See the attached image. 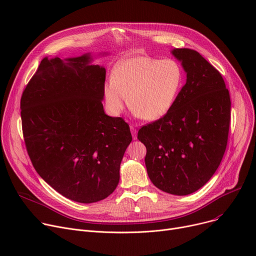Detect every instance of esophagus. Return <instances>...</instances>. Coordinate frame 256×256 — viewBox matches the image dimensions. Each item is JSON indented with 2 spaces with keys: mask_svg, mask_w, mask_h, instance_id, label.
I'll list each match as a JSON object with an SVG mask.
<instances>
[{
  "mask_svg": "<svg viewBox=\"0 0 256 256\" xmlns=\"http://www.w3.org/2000/svg\"><path fill=\"white\" fill-rule=\"evenodd\" d=\"M130 130H132V139L136 140L137 139V130H136V128L134 126H130Z\"/></svg>",
  "mask_w": 256,
  "mask_h": 256,
  "instance_id": "34e87169",
  "label": "esophagus"
}]
</instances>
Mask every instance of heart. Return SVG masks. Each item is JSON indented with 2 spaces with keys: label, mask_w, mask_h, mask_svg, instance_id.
<instances>
[{
  "label": "heart",
  "mask_w": 256,
  "mask_h": 256,
  "mask_svg": "<svg viewBox=\"0 0 256 256\" xmlns=\"http://www.w3.org/2000/svg\"><path fill=\"white\" fill-rule=\"evenodd\" d=\"M182 82L184 70L176 60L147 56L128 58L116 65L113 78L104 83V102L114 115L122 112L130 102L135 115L156 120L169 112Z\"/></svg>",
  "instance_id": "obj_1"
}]
</instances>
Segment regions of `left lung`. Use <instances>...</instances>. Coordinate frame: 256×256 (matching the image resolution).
<instances>
[{"label": "left lung", "mask_w": 256, "mask_h": 256, "mask_svg": "<svg viewBox=\"0 0 256 256\" xmlns=\"http://www.w3.org/2000/svg\"><path fill=\"white\" fill-rule=\"evenodd\" d=\"M186 82L169 112L143 126L152 182L172 195H189L204 186L224 156L230 124V96L221 74L191 48H174Z\"/></svg>", "instance_id": "8db88e82"}]
</instances>
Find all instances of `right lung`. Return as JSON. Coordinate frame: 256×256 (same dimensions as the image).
Segmentation results:
<instances>
[{"label": "right lung", "instance_id": "right-lung-1", "mask_svg": "<svg viewBox=\"0 0 256 256\" xmlns=\"http://www.w3.org/2000/svg\"><path fill=\"white\" fill-rule=\"evenodd\" d=\"M90 56L44 58L20 98L24 140L42 178L70 200L92 204L119 182L128 124L102 106L106 70Z\"/></svg>", "mask_w": 256, "mask_h": 256}]
</instances>
